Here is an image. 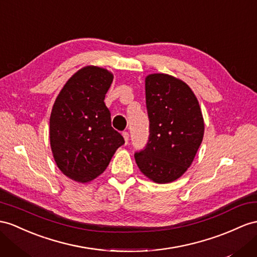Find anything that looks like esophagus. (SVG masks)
<instances>
[{
  "label": "esophagus",
  "instance_id": "34e87169",
  "mask_svg": "<svg viewBox=\"0 0 257 257\" xmlns=\"http://www.w3.org/2000/svg\"><path fill=\"white\" fill-rule=\"evenodd\" d=\"M122 137H123V139H124V143L127 144L128 141H129V134L124 131V133H122Z\"/></svg>",
  "mask_w": 257,
  "mask_h": 257
}]
</instances>
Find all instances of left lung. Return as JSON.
Listing matches in <instances>:
<instances>
[{
    "mask_svg": "<svg viewBox=\"0 0 257 257\" xmlns=\"http://www.w3.org/2000/svg\"><path fill=\"white\" fill-rule=\"evenodd\" d=\"M150 120L147 147L135 154L140 172L156 183L177 180L191 166L204 136V119L191 88L167 74L146 77Z\"/></svg>",
    "mask_w": 257,
    "mask_h": 257,
    "instance_id": "obj_1",
    "label": "left lung"
}]
</instances>
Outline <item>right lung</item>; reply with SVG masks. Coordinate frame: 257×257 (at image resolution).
Segmentation results:
<instances>
[{"instance_id": "1", "label": "right lung", "mask_w": 257, "mask_h": 257, "mask_svg": "<svg viewBox=\"0 0 257 257\" xmlns=\"http://www.w3.org/2000/svg\"><path fill=\"white\" fill-rule=\"evenodd\" d=\"M114 75L85 66L58 93L50 117V143L57 167L71 180L87 183L100 176L124 143L111 127L104 103Z\"/></svg>"}]
</instances>
